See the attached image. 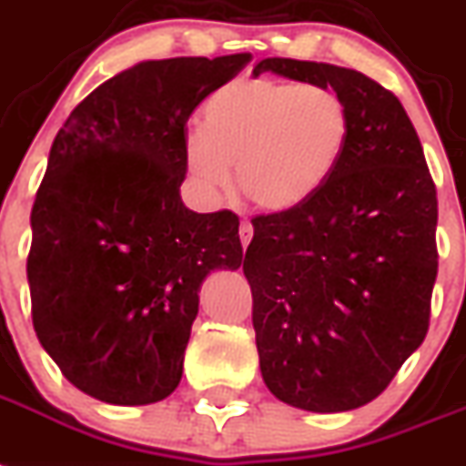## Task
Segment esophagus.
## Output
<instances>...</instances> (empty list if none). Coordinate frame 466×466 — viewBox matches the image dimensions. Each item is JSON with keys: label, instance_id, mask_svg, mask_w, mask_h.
<instances>
[{"label": "esophagus", "instance_id": "1", "mask_svg": "<svg viewBox=\"0 0 466 466\" xmlns=\"http://www.w3.org/2000/svg\"><path fill=\"white\" fill-rule=\"evenodd\" d=\"M252 236H255V228H252V224H249V221H242V224H240L242 248H248L249 240H252Z\"/></svg>", "mask_w": 466, "mask_h": 466}]
</instances>
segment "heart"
<instances>
[{"label": "heart", "mask_w": 466, "mask_h": 466, "mask_svg": "<svg viewBox=\"0 0 466 466\" xmlns=\"http://www.w3.org/2000/svg\"><path fill=\"white\" fill-rule=\"evenodd\" d=\"M348 137V102L333 87L252 78L207 99L205 130L187 133L183 155L207 198L228 190L236 164L238 187L249 202L288 211L330 178Z\"/></svg>", "instance_id": "obj_1"}]
</instances>
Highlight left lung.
<instances>
[{
  "instance_id": "left-lung-1",
  "label": "left lung",
  "mask_w": 466,
  "mask_h": 466,
  "mask_svg": "<svg viewBox=\"0 0 466 466\" xmlns=\"http://www.w3.org/2000/svg\"><path fill=\"white\" fill-rule=\"evenodd\" d=\"M343 95L350 137L336 171L295 209L252 218L242 271L264 383L307 412L379 398L424 343L438 274V199L424 149L393 92L352 68L261 59Z\"/></svg>"
}]
</instances>
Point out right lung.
<instances>
[{"instance_id":"right-lung-1","label":"right lung","mask_w":466,"mask_h":466,"mask_svg":"<svg viewBox=\"0 0 466 466\" xmlns=\"http://www.w3.org/2000/svg\"><path fill=\"white\" fill-rule=\"evenodd\" d=\"M252 54L142 61L71 111L49 149L28 252L37 340L73 386L109 405L176 390L199 286L238 268V217L180 199L187 118Z\"/></svg>"}]
</instances>
